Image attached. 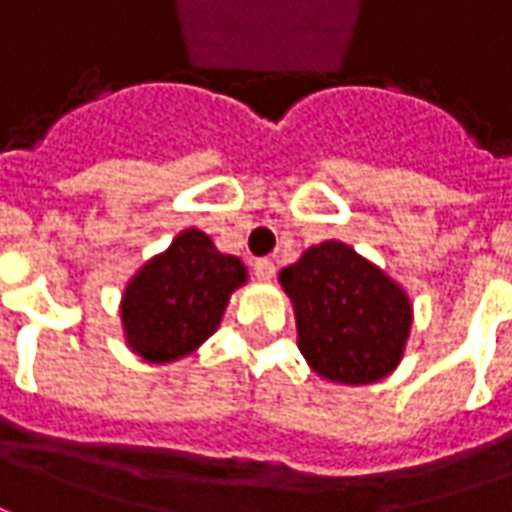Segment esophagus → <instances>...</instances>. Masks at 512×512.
Listing matches in <instances>:
<instances>
[{"mask_svg":"<svg viewBox=\"0 0 512 512\" xmlns=\"http://www.w3.org/2000/svg\"><path fill=\"white\" fill-rule=\"evenodd\" d=\"M274 271H277V268H274V263H271V260H255V277H257V280L268 282L271 277H274Z\"/></svg>","mask_w":512,"mask_h":512,"instance_id":"1","label":"esophagus"}]
</instances>
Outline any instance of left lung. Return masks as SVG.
Returning <instances> with one entry per match:
<instances>
[{
  "instance_id": "obj_1",
  "label": "left lung",
  "mask_w": 512,
  "mask_h": 512,
  "mask_svg": "<svg viewBox=\"0 0 512 512\" xmlns=\"http://www.w3.org/2000/svg\"><path fill=\"white\" fill-rule=\"evenodd\" d=\"M280 282L291 296L299 352L318 377L368 385L405 355L413 305L402 285L341 241L310 246Z\"/></svg>"
}]
</instances>
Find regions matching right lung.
<instances>
[{"mask_svg":"<svg viewBox=\"0 0 512 512\" xmlns=\"http://www.w3.org/2000/svg\"><path fill=\"white\" fill-rule=\"evenodd\" d=\"M244 282L246 266L238 257L221 255L205 232L182 230L124 288L127 346L149 363L191 355L219 330L232 291Z\"/></svg>","mask_w":512,"mask_h":512,"instance_id":"add662e5","label":"right lung"}]
</instances>
